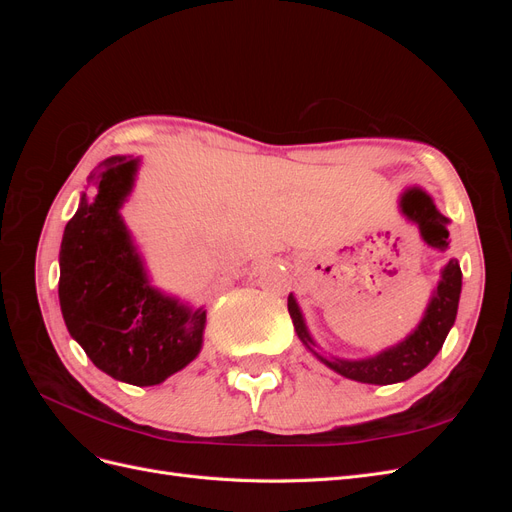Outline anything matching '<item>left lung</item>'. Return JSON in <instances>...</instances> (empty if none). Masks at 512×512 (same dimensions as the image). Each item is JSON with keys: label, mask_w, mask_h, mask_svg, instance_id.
<instances>
[{"label": "left lung", "mask_w": 512, "mask_h": 512, "mask_svg": "<svg viewBox=\"0 0 512 512\" xmlns=\"http://www.w3.org/2000/svg\"><path fill=\"white\" fill-rule=\"evenodd\" d=\"M401 213L406 215L410 222H414L421 230V237L427 245L436 247V250H446L448 247V218L436 209L433 200L421 192V190H408L401 196ZM459 294H461V269L459 262L451 260L442 269V277L438 282V288L433 290V297L425 309L423 320L418 322V327L404 339L391 348H386L374 356H367V359L359 361H348V359H324L320 356L314 346L316 342L309 335L301 309L297 305V299L288 297V312L294 324V331H297L299 339L305 344V348L312 350L318 359L337 371L339 376L365 382V384H395L412 378L418 371L425 369L433 356H436L444 344V339L451 331L457 318V307H459Z\"/></svg>", "instance_id": "1"}]
</instances>
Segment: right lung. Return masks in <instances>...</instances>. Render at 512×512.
I'll list each match as a JSON object with an SVG mask.
<instances>
[{"label": "right lung", "instance_id": "obj_1", "mask_svg": "<svg viewBox=\"0 0 512 512\" xmlns=\"http://www.w3.org/2000/svg\"><path fill=\"white\" fill-rule=\"evenodd\" d=\"M138 160L106 158L66 224L59 250V305L70 335L98 369L134 386L164 382L203 348L207 312L166 297L147 280L119 209Z\"/></svg>", "mask_w": 512, "mask_h": 512}]
</instances>
